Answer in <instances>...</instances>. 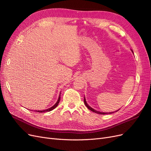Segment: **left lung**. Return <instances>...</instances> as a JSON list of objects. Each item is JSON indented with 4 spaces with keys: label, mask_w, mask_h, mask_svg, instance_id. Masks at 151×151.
Listing matches in <instances>:
<instances>
[{
    "label": "left lung",
    "mask_w": 151,
    "mask_h": 151,
    "mask_svg": "<svg viewBox=\"0 0 151 151\" xmlns=\"http://www.w3.org/2000/svg\"><path fill=\"white\" fill-rule=\"evenodd\" d=\"M84 104H85V105L86 106L88 107V108L89 109H90L91 111H93V112H94V113H98V114H101V115H105V114H111V113H113L114 112H111V113H103V112H100V111H96V110H94V109H93V108H92L91 107H90L89 105L88 104V103H86V99H85V98H84ZM118 110H117V111H116H116H118Z\"/></svg>",
    "instance_id": "obj_1"
}]
</instances>
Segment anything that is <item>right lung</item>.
Wrapping results in <instances>:
<instances>
[{
  "mask_svg": "<svg viewBox=\"0 0 151 151\" xmlns=\"http://www.w3.org/2000/svg\"><path fill=\"white\" fill-rule=\"evenodd\" d=\"M60 94L59 95V98H58V99L57 102L52 107L50 108H48V109H45V110H42V111H37V112H40V113H42V112H46V111H52V110H53V109H55V108L58 106V104L59 102H60Z\"/></svg>",
  "mask_w": 151,
  "mask_h": 151,
  "instance_id": "obj_1",
  "label": "right lung"
}]
</instances>
